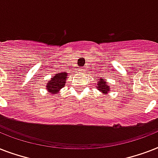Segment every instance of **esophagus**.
Returning <instances> with one entry per match:
<instances>
[{"instance_id": "1", "label": "esophagus", "mask_w": 158, "mask_h": 158, "mask_svg": "<svg viewBox=\"0 0 158 158\" xmlns=\"http://www.w3.org/2000/svg\"><path fill=\"white\" fill-rule=\"evenodd\" d=\"M82 69H79V71H81Z\"/></svg>"}]
</instances>
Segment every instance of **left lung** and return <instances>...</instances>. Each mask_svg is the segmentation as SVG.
<instances>
[{
	"label": "left lung",
	"instance_id": "1",
	"mask_svg": "<svg viewBox=\"0 0 158 158\" xmlns=\"http://www.w3.org/2000/svg\"><path fill=\"white\" fill-rule=\"evenodd\" d=\"M97 88L98 89V90H100L101 92L106 94V93H107L108 91H110V89H109V86L106 84V81L105 79H100L99 82L98 83V85H97Z\"/></svg>",
	"mask_w": 158,
	"mask_h": 158
}]
</instances>
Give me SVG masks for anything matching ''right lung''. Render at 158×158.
Instances as JSON below:
<instances>
[{"mask_svg":"<svg viewBox=\"0 0 158 158\" xmlns=\"http://www.w3.org/2000/svg\"><path fill=\"white\" fill-rule=\"evenodd\" d=\"M67 73L65 72H61L58 74H55L52 79L49 80L48 84H47V89L51 94H56L58 93L60 89H62L65 84V79L67 77Z\"/></svg>","mask_w":158,"mask_h":158,"instance_id":"right-lung-1","label":"right lung"}]
</instances>
